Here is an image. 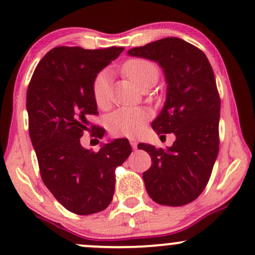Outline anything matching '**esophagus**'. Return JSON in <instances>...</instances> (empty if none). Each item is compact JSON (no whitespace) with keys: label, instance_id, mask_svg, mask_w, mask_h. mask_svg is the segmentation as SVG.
Listing matches in <instances>:
<instances>
[{"label":"esophagus","instance_id":"34e87169","mask_svg":"<svg viewBox=\"0 0 255 255\" xmlns=\"http://www.w3.org/2000/svg\"><path fill=\"white\" fill-rule=\"evenodd\" d=\"M129 142H130L131 147H133V148H136V146H137V141H136V139H134V137H130V139H129Z\"/></svg>","mask_w":255,"mask_h":255}]
</instances>
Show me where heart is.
Returning a JSON list of instances; mask_svg holds the SVG:
<instances>
[{"label":"heart","instance_id":"b5f03b06","mask_svg":"<svg viewBox=\"0 0 255 255\" xmlns=\"http://www.w3.org/2000/svg\"><path fill=\"white\" fill-rule=\"evenodd\" d=\"M122 71L139 89L151 87L159 79V68L146 58H130L122 66ZM92 95L96 104L104 108L110 101V75L107 71L98 73L92 83ZM150 113L144 108H122L109 116L108 125L116 136H135L144 129Z\"/></svg>","mask_w":255,"mask_h":255}]
</instances>
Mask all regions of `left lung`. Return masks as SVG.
<instances>
[{
  "mask_svg": "<svg viewBox=\"0 0 255 255\" xmlns=\"http://www.w3.org/2000/svg\"><path fill=\"white\" fill-rule=\"evenodd\" d=\"M128 55L156 61L164 71L166 102L152 128L162 136L176 135L168 150L137 145L152 160L142 174L146 191L157 204L183 206L203 193L218 156L221 98L212 67L200 49L176 37L133 48Z\"/></svg>",
  "mask_w": 255,
  "mask_h": 255,
  "instance_id": "obj_1",
  "label": "left lung"
}]
</instances>
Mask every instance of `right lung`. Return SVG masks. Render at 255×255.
Segmentation results:
<instances>
[{"mask_svg": "<svg viewBox=\"0 0 255 255\" xmlns=\"http://www.w3.org/2000/svg\"><path fill=\"white\" fill-rule=\"evenodd\" d=\"M124 49L56 46L40 60L28 85V131L40 176L58 203L75 215H92L109 206L115 169L131 152L127 139L114 140L98 152L80 142L86 131L96 140L104 135L103 128L90 122L91 115H98L92 83Z\"/></svg>", "mask_w": 255, "mask_h": 255, "instance_id": "add662e5", "label": "right lung"}]
</instances>
